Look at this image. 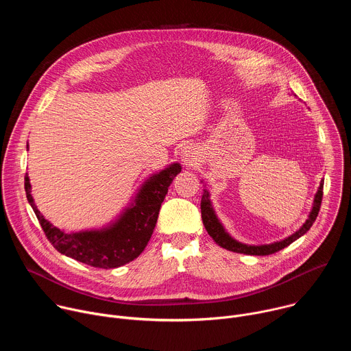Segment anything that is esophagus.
Segmentation results:
<instances>
[{
    "mask_svg": "<svg viewBox=\"0 0 351 351\" xmlns=\"http://www.w3.org/2000/svg\"><path fill=\"white\" fill-rule=\"evenodd\" d=\"M180 158H182V162L186 168H191L197 164V160H198V153L197 149L193 147V145H186L182 148V153H180Z\"/></svg>",
    "mask_w": 351,
    "mask_h": 351,
    "instance_id": "1",
    "label": "esophagus"
}]
</instances>
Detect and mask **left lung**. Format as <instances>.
I'll use <instances>...</instances> for the list:
<instances>
[{"label":"left lung","instance_id":"1","mask_svg":"<svg viewBox=\"0 0 351 351\" xmlns=\"http://www.w3.org/2000/svg\"><path fill=\"white\" fill-rule=\"evenodd\" d=\"M322 190H324V180H321V183H319L318 191L315 193V197H314V203H313L311 213H310L307 221L303 223V226L300 228L298 230H295L293 234L287 236L286 239H283L280 241L271 243V244L252 245V244L240 243L236 239H233L226 232V229L223 228L221 221L218 219V217L215 214V210L213 207V203H211L210 191L207 189H204V193L202 195V218H203V223H204L208 234L214 239V241L218 245H221L222 248L229 250V252L240 253V254H247V256H269V254H274V253L279 252V250L287 247L289 244H291L298 237H302L304 233H307L310 230V228L315 222V219L318 217V213H319V207H321V202H322Z\"/></svg>","mask_w":351,"mask_h":351}]
</instances>
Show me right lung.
Wrapping results in <instances>:
<instances>
[{
    "label": "right lung",
    "instance_id": "1",
    "mask_svg": "<svg viewBox=\"0 0 351 351\" xmlns=\"http://www.w3.org/2000/svg\"><path fill=\"white\" fill-rule=\"evenodd\" d=\"M180 171V164L173 162L145 179L129 207L104 228L71 233L54 226L38 211L27 175L25 178V190L29 204L54 248L79 263L95 268L112 269L133 261L143 253L154 232L168 187Z\"/></svg>",
    "mask_w": 351,
    "mask_h": 351
}]
</instances>
